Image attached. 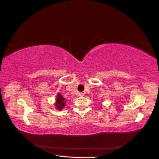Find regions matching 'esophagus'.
<instances>
[{"label": "esophagus", "mask_w": 159, "mask_h": 159, "mask_svg": "<svg viewBox=\"0 0 159 159\" xmlns=\"http://www.w3.org/2000/svg\"><path fill=\"white\" fill-rule=\"evenodd\" d=\"M78 95H79V96H83V95H84V93H79Z\"/></svg>", "instance_id": "obj_1"}]
</instances>
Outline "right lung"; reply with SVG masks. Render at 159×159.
Instances as JSON below:
<instances>
[{"instance_id": "obj_1", "label": "right lung", "mask_w": 159, "mask_h": 159, "mask_svg": "<svg viewBox=\"0 0 159 159\" xmlns=\"http://www.w3.org/2000/svg\"><path fill=\"white\" fill-rule=\"evenodd\" d=\"M64 101H65V99L63 98V96H61V95H60V93L57 95V99H56V105L57 109L61 110L65 106Z\"/></svg>"}]
</instances>
